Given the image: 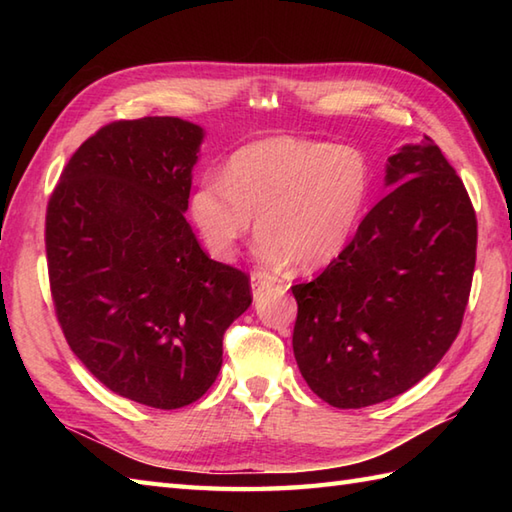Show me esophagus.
<instances>
[{
	"instance_id": "obj_1",
	"label": "esophagus",
	"mask_w": 512,
	"mask_h": 512,
	"mask_svg": "<svg viewBox=\"0 0 512 512\" xmlns=\"http://www.w3.org/2000/svg\"><path fill=\"white\" fill-rule=\"evenodd\" d=\"M270 286H273V284H270V281H268L264 275H259V273L250 275V288H253V295H255V297L262 295V292H264L266 288H270Z\"/></svg>"
}]
</instances>
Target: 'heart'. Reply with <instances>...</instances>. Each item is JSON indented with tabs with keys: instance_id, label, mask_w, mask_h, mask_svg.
<instances>
[{
	"instance_id": "1",
	"label": "heart",
	"mask_w": 512,
	"mask_h": 512,
	"mask_svg": "<svg viewBox=\"0 0 512 512\" xmlns=\"http://www.w3.org/2000/svg\"><path fill=\"white\" fill-rule=\"evenodd\" d=\"M372 169L350 145L270 136L239 147L224 178L206 176L189 200L206 250L228 262L257 215L255 255L268 268H321L343 253L361 224Z\"/></svg>"
}]
</instances>
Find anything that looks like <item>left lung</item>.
Returning a JSON list of instances; mask_svg holds the SVG:
<instances>
[{"instance_id": "8db88e82", "label": "left lung", "mask_w": 512, "mask_h": 512, "mask_svg": "<svg viewBox=\"0 0 512 512\" xmlns=\"http://www.w3.org/2000/svg\"><path fill=\"white\" fill-rule=\"evenodd\" d=\"M391 189L343 253L292 286V350L328 405L361 409L427 376L460 332L477 220L458 173L429 136L389 156Z\"/></svg>"}]
</instances>
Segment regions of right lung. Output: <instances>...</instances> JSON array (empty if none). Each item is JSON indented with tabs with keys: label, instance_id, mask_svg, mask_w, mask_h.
<instances>
[{
	"label": "right lung",
	"instance_id": "add662e5",
	"mask_svg": "<svg viewBox=\"0 0 512 512\" xmlns=\"http://www.w3.org/2000/svg\"><path fill=\"white\" fill-rule=\"evenodd\" d=\"M204 129L176 116L101 127L74 151L46 213L54 310L70 350L114 394L180 409L222 367L246 273L204 253L184 211Z\"/></svg>",
	"mask_w": 512,
	"mask_h": 512
}]
</instances>
